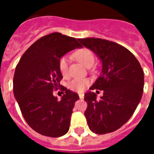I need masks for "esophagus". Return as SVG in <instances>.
<instances>
[{
    "instance_id": "34e87169",
    "label": "esophagus",
    "mask_w": 154,
    "mask_h": 154,
    "mask_svg": "<svg viewBox=\"0 0 154 154\" xmlns=\"http://www.w3.org/2000/svg\"><path fill=\"white\" fill-rule=\"evenodd\" d=\"M79 96L80 99H83V98H84V94L83 93H79Z\"/></svg>"
}]
</instances>
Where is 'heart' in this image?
I'll use <instances>...</instances> for the list:
<instances>
[{
  "label": "heart",
  "mask_w": 154,
  "mask_h": 154,
  "mask_svg": "<svg viewBox=\"0 0 154 154\" xmlns=\"http://www.w3.org/2000/svg\"><path fill=\"white\" fill-rule=\"evenodd\" d=\"M74 57L84 66L91 67L95 62V56L91 50L86 48H82L77 50L74 53ZM58 69L63 77L69 76V58L66 56H63L59 59ZM90 82L87 79H74L69 83V87L72 91L78 92H82L86 87L89 85Z\"/></svg>",
  "instance_id": "1"
}]
</instances>
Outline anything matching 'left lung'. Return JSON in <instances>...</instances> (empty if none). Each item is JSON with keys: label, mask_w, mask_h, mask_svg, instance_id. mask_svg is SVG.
<instances>
[{"label": "left lung", "mask_w": 154, "mask_h": 154, "mask_svg": "<svg viewBox=\"0 0 154 154\" xmlns=\"http://www.w3.org/2000/svg\"><path fill=\"white\" fill-rule=\"evenodd\" d=\"M79 41L103 64L101 75L89 89L103 90V96L97 100L95 92L85 94L87 123L96 134L112 133L130 119L140 102L143 71L133 53L116 42L95 38Z\"/></svg>", "instance_id": "8db88e82"}]
</instances>
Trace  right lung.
Wrapping results in <instances>:
<instances>
[{
  "label": "right lung",
  "mask_w": 154,
  "mask_h": 154,
  "mask_svg": "<svg viewBox=\"0 0 154 154\" xmlns=\"http://www.w3.org/2000/svg\"><path fill=\"white\" fill-rule=\"evenodd\" d=\"M80 47L75 38L54 32L31 45L16 66L14 95L27 123L42 135L59 137L69 131L79 96L60 85L63 77L58 62L65 54ZM60 88L65 93L58 100L53 90Z\"/></svg>",
  "instance_id": "1"
}]
</instances>
